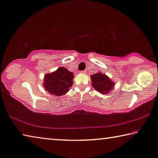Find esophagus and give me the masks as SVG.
I'll return each mask as SVG.
<instances>
[{"mask_svg":"<svg viewBox=\"0 0 158 158\" xmlns=\"http://www.w3.org/2000/svg\"><path fill=\"white\" fill-rule=\"evenodd\" d=\"M80 73H81V74H85L86 71H81V72H80Z\"/></svg>","mask_w":158,"mask_h":158,"instance_id":"1","label":"esophagus"}]
</instances>
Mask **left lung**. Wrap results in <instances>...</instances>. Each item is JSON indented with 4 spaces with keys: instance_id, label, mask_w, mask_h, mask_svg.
<instances>
[{
    "instance_id": "8db88e82",
    "label": "left lung",
    "mask_w": 158,
    "mask_h": 158,
    "mask_svg": "<svg viewBox=\"0 0 158 158\" xmlns=\"http://www.w3.org/2000/svg\"><path fill=\"white\" fill-rule=\"evenodd\" d=\"M91 85L93 88L102 94H109L114 89L115 83L107 75L97 72L91 76Z\"/></svg>"
}]
</instances>
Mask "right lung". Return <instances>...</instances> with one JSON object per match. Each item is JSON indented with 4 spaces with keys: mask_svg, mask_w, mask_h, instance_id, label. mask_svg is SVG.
Instances as JSON below:
<instances>
[{
    "mask_svg": "<svg viewBox=\"0 0 158 158\" xmlns=\"http://www.w3.org/2000/svg\"><path fill=\"white\" fill-rule=\"evenodd\" d=\"M74 78L73 72L64 67H60L56 71L44 75L42 85L49 94L60 96L69 91L73 85Z\"/></svg>",
    "mask_w": 158,
    "mask_h": 158,
    "instance_id": "right-lung-1",
    "label": "right lung"
}]
</instances>
